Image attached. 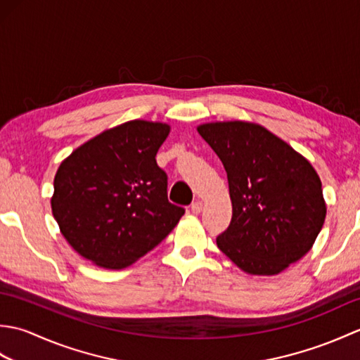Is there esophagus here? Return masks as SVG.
<instances>
[{
	"instance_id": "esophagus-1",
	"label": "esophagus",
	"mask_w": 360,
	"mask_h": 360,
	"mask_svg": "<svg viewBox=\"0 0 360 360\" xmlns=\"http://www.w3.org/2000/svg\"><path fill=\"white\" fill-rule=\"evenodd\" d=\"M190 209H192V212L196 213V215H198V213H201L202 212V201H200V200L195 201Z\"/></svg>"
}]
</instances>
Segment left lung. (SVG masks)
Wrapping results in <instances>:
<instances>
[{
  "instance_id": "1",
  "label": "left lung",
  "mask_w": 360,
  "mask_h": 360,
  "mask_svg": "<svg viewBox=\"0 0 360 360\" xmlns=\"http://www.w3.org/2000/svg\"><path fill=\"white\" fill-rule=\"evenodd\" d=\"M223 162L232 221L219 250L250 275H277L311 250L326 204L309 160L254 122H210L196 128Z\"/></svg>"
}]
</instances>
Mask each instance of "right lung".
I'll return each mask as SVG.
<instances>
[{
    "mask_svg": "<svg viewBox=\"0 0 360 360\" xmlns=\"http://www.w3.org/2000/svg\"><path fill=\"white\" fill-rule=\"evenodd\" d=\"M170 133L162 122L129 120L97 134L68 156L53 178L52 215L83 258L124 269L162 241L184 215L168 202L156 164Z\"/></svg>",
    "mask_w": 360,
    "mask_h": 360,
    "instance_id": "obj_1",
    "label": "right lung"
}]
</instances>
